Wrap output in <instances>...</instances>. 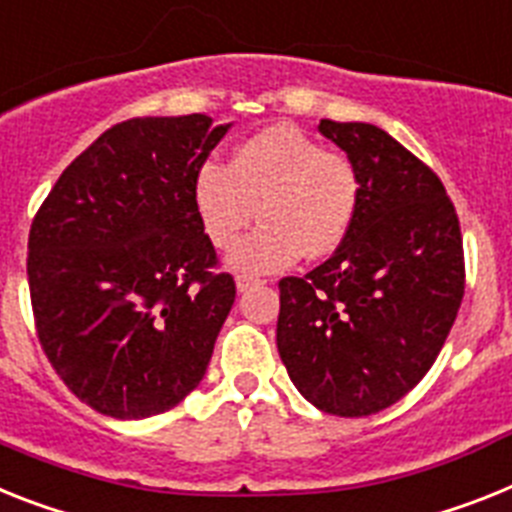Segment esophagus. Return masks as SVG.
Masks as SVG:
<instances>
[{"instance_id":"esophagus-1","label":"esophagus","mask_w":512,"mask_h":512,"mask_svg":"<svg viewBox=\"0 0 512 512\" xmlns=\"http://www.w3.org/2000/svg\"><path fill=\"white\" fill-rule=\"evenodd\" d=\"M257 283H263V281H260V278H255V276H236V289H239V291L252 289V286H257Z\"/></svg>"}]
</instances>
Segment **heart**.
<instances>
[{"label":"heart","instance_id":"b5f03b06","mask_svg":"<svg viewBox=\"0 0 512 512\" xmlns=\"http://www.w3.org/2000/svg\"><path fill=\"white\" fill-rule=\"evenodd\" d=\"M197 218L218 249L234 247L255 218L263 226L236 244L229 263L273 273L299 257L322 260L349 236L359 210V174L346 156L328 153L289 124L247 137L231 163L205 161L192 187Z\"/></svg>","mask_w":512,"mask_h":512}]
</instances>
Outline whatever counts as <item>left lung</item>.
Here are the masks:
<instances>
[{
  "label": "left lung",
  "mask_w": 512,
  "mask_h": 512,
  "mask_svg": "<svg viewBox=\"0 0 512 512\" xmlns=\"http://www.w3.org/2000/svg\"><path fill=\"white\" fill-rule=\"evenodd\" d=\"M317 130L359 174V210L336 255L281 278L278 354L325 414L388 409L435 364L463 299V239L429 166L375 124Z\"/></svg>",
  "instance_id": "obj_1"
}]
</instances>
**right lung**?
<instances>
[{
	"label": "right lung",
	"instance_id": "obj_1",
	"mask_svg": "<svg viewBox=\"0 0 512 512\" xmlns=\"http://www.w3.org/2000/svg\"><path fill=\"white\" fill-rule=\"evenodd\" d=\"M231 124L127 119L62 171L28 236L38 341L98 414L174 409L205 377L236 286L216 270L192 187Z\"/></svg>",
	"mask_w": 512,
	"mask_h": 512
}]
</instances>
